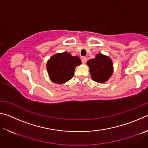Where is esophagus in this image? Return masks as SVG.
<instances>
[{
  "mask_svg": "<svg viewBox=\"0 0 148 148\" xmlns=\"http://www.w3.org/2000/svg\"><path fill=\"white\" fill-rule=\"evenodd\" d=\"M87 57H82V63H84V64L86 63V62H87Z\"/></svg>",
  "mask_w": 148,
  "mask_h": 148,
  "instance_id": "1",
  "label": "esophagus"
}]
</instances>
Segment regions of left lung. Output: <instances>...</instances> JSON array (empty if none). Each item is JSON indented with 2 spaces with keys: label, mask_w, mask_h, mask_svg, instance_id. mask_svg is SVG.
<instances>
[{
  "label": "left lung",
  "mask_w": 148,
  "mask_h": 148,
  "mask_svg": "<svg viewBox=\"0 0 148 148\" xmlns=\"http://www.w3.org/2000/svg\"><path fill=\"white\" fill-rule=\"evenodd\" d=\"M92 79L99 83H104L113 73L112 60L101 53L97 54L95 58L87 61Z\"/></svg>",
  "instance_id": "8db88e82"
}]
</instances>
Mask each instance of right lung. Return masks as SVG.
<instances>
[{
  "label": "right lung",
  "instance_id": "obj_1",
  "mask_svg": "<svg viewBox=\"0 0 148 148\" xmlns=\"http://www.w3.org/2000/svg\"><path fill=\"white\" fill-rule=\"evenodd\" d=\"M81 64L78 57L64 52L57 53L50 58L47 62V71L52 82L58 84H64L72 78L75 68Z\"/></svg>",
  "mask_w": 148,
  "mask_h": 148
}]
</instances>
